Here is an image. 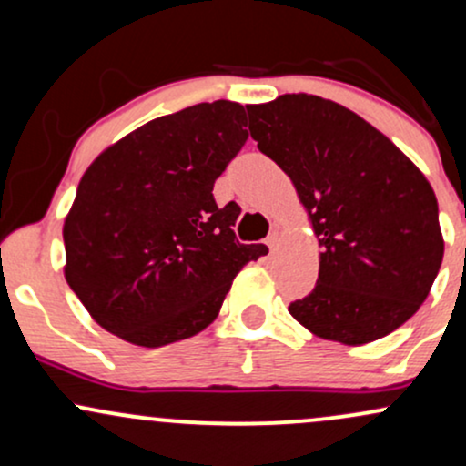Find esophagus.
I'll use <instances>...</instances> for the list:
<instances>
[{"label": "esophagus", "mask_w": 466, "mask_h": 466, "mask_svg": "<svg viewBox=\"0 0 466 466\" xmlns=\"http://www.w3.org/2000/svg\"><path fill=\"white\" fill-rule=\"evenodd\" d=\"M278 243H280V237H278V232H271L269 237H267V245H269V249L274 251L278 248Z\"/></svg>", "instance_id": "obj_1"}]
</instances>
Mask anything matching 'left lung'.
<instances>
[{"label":"left lung","instance_id":"8db88e82","mask_svg":"<svg viewBox=\"0 0 466 466\" xmlns=\"http://www.w3.org/2000/svg\"><path fill=\"white\" fill-rule=\"evenodd\" d=\"M248 114L251 137L291 177L322 249L318 285L289 313L349 346L397 330L430 296L445 254L430 181L333 100L285 94Z\"/></svg>","mask_w":466,"mask_h":466}]
</instances>
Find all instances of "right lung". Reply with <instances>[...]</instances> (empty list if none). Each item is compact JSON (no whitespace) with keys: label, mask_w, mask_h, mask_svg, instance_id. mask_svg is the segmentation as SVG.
<instances>
[{"label":"right lung","mask_w":466,"mask_h":466,"mask_svg":"<svg viewBox=\"0 0 466 466\" xmlns=\"http://www.w3.org/2000/svg\"><path fill=\"white\" fill-rule=\"evenodd\" d=\"M243 105L155 117L105 148L63 226L66 280L105 330L144 349L201 333L267 245L234 237L240 208L212 188L248 140Z\"/></svg>","instance_id":"right-lung-1"}]
</instances>
